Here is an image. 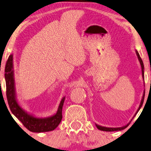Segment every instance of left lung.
<instances>
[{"mask_svg":"<svg viewBox=\"0 0 151 151\" xmlns=\"http://www.w3.org/2000/svg\"><path fill=\"white\" fill-rule=\"evenodd\" d=\"M136 52V54H137V58L139 60V63H140V65H141V68H142V78H143V80H144V63H143V61H142V60L141 58L139 56V53H138V51L136 50L135 51ZM145 86V85H144ZM144 96H145V89L144 90V93H143V96H142V100H141V102H140V104H139V106L138 109L136 111V113H135V115H134L133 117L135 116L136 114L138 113V111H139V109H141V107L142 106V104H143V102H144ZM129 124H127V125L124 126V127H117V128H111V127H102V126H100V125H98L96 124V127L98 128L99 130H100V131H122V130L124 129L126 127H128V125H129Z\"/></svg>","mask_w":151,"mask_h":151,"instance_id":"8db88e82","label":"left lung"}]
</instances>
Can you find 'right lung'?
Masks as SVG:
<instances>
[{
  "label": "right lung",
  "mask_w": 151,
  "mask_h": 151,
  "mask_svg": "<svg viewBox=\"0 0 151 151\" xmlns=\"http://www.w3.org/2000/svg\"><path fill=\"white\" fill-rule=\"evenodd\" d=\"M5 78L6 82V93L8 104L12 113L21 122L29 131L35 133H42L54 130L63 118L62 111L65 97H63L60 103L57 112L54 115L46 117H38L24 111L18 104L16 98L13 54L8 58L5 65Z\"/></svg>",
  "instance_id": "add662e5"
}]
</instances>
